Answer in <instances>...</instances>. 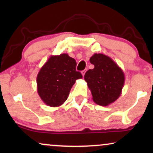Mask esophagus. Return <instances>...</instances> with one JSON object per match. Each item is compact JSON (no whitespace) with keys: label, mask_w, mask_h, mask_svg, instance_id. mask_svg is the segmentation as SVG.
Wrapping results in <instances>:
<instances>
[{"label":"esophagus","mask_w":153,"mask_h":153,"mask_svg":"<svg viewBox=\"0 0 153 153\" xmlns=\"http://www.w3.org/2000/svg\"><path fill=\"white\" fill-rule=\"evenodd\" d=\"M85 73V70H83V71H81V74H82L83 76H84Z\"/></svg>","instance_id":"1"}]
</instances>
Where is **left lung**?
<instances>
[{"instance_id": "8db88e82", "label": "left lung", "mask_w": 153, "mask_h": 153, "mask_svg": "<svg viewBox=\"0 0 153 153\" xmlns=\"http://www.w3.org/2000/svg\"><path fill=\"white\" fill-rule=\"evenodd\" d=\"M90 62L95 67L85 72L84 79L93 101L101 106L109 105L121 95L125 83L124 72L111 58L102 53H95Z\"/></svg>"}]
</instances>
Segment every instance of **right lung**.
<instances>
[{"mask_svg":"<svg viewBox=\"0 0 153 153\" xmlns=\"http://www.w3.org/2000/svg\"><path fill=\"white\" fill-rule=\"evenodd\" d=\"M76 66V60L67 53L48 59L37 76V93L44 103L56 107L66 101L75 81L83 77Z\"/></svg>","mask_w":153,"mask_h":153,"instance_id":"obj_1","label":"right lung"}]
</instances>
